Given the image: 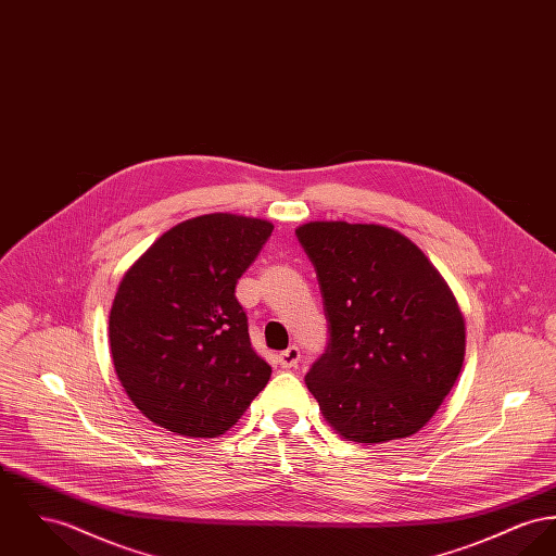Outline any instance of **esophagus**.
Instances as JSON below:
<instances>
[{
	"label": "esophagus",
	"instance_id": "34e87169",
	"mask_svg": "<svg viewBox=\"0 0 556 556\" xmlns=\"http://www.w3.org/2000/svg\"><path fill=\"white\" fill-rule=\"evenodd\" d=\"M299 361H301V352H299L296 345H291V348H287L285 352L278 354V363H280L282 369H295Z\"/></svg>",
	"mask_w": 556,
	"mask_h": 556
}]
</instances>
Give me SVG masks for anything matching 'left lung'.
<instances>
[{"instance_id": "obj_1", "label": "left lung", "mask_w": 556, "mask_h": 556, "mask_svg": "<svg viewBox=\"0 0 556 556\" xmlns=\"http://www.w3.org/2000/svg\"><path fill=\"white\" fill-rule=\"evenodd\" d=\"M329 343L305 375L325 419L354 443L419 432L451 392L466 352L462 309L407 236L375 223L309 222Z\"/></svg>"}]
</instances>
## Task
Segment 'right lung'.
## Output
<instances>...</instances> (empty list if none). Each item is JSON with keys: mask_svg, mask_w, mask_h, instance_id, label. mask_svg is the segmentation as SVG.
Masks as SVG:
<instances>
[{"mask_svg": "<svg viewBox=\"0 0 556 556\" xmlns=\"http://www.w3.org/2000/svg\"><path fill=\"white\" fill-rule=\"evenodd\" d=\"M271 229L229 213L193 217L162 233L124 274L110 314L113 367L149 421L215 439L269 381L236 285Z\"/></svg>", "mask_w": 556, "mask_h": 556, "instance_id": "add662e5", "label": "right lung"}]
</instances>
